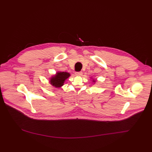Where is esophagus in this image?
<instances>
[{
    "mask_svg": "<svg viewBox=\"0 0 152 152\" xmlns=\"http://www.w3.org/2000/svg\"><path fill=\"white\" fill-rule=\"evenodd\" d=\"M75 74L77 76H81L82 75V72H77L75 73Z\"/></svg>",
    "mask_w": 152,
    "mask_h": 152,
    "instance_id": "1",
    "label": "esophagus"
}]
</instances>
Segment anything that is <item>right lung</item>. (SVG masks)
<instances>
[{
	"label": "right lung",
	"instance_id": "right-lung-1",
	"mask_svg": "<svg viewBox=\"0 0 152 152\" xmlns=\"http://www.w3.org/2000/svg\"><path fill=\"white\" fill-rule=\"evenodd\" d=\"M70 76V73L67 72H60L58 73L56 76L52 77L50 79V82L52 85L55 87H60L62 86L67 78Z\"/></svg>",
	"mask_w": 152,
	"mask_h": 152
}]
</instances>
